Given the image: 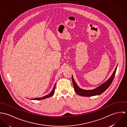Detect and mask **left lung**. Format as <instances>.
Returning <instances> with one entry per match:
<instances>
[{
  "mask_svg": "<svg viewBox=\"0 0 127 127\" xmlns=\"http://www.w3.org/2000/svg\"><path fill=\"white\" fill-rule=\"evenodd\" d=\"M117 67V66H116L112 74L107 81H106L105 83H104L99 87H97L96 88L91 90H83L80 88L77 85L76 83L75 82L74 79H73V77L72 75V80L74 90L76 92V93H77L78 95L82 96L90 97V96H93L95 95H98L102 94L109 88L110 85H111V84L112 83V81L115 76Z\"/></svg>",
  "mask_w": 127,
  "mask_h": 127,
  "instance_id": "8db88e82",
  "label": "left lung"
}]
</instances>
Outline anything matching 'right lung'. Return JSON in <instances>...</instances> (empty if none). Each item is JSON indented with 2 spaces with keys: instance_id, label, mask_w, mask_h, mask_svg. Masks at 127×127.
Here are the masks:
<instances>
[{
  "instance_id": "right-lung-1",
  "label": "right lung",
  "mask_w": 127,
  "mask_h": 127,
  "mask_svg": "<svg viewBox=\"0 0 127 127\" xmlns=\"http://www.w3.org/2000/svg\"><path fill=\"white\" fill-rule=\"evenodd\" d=\"M55 88H56V84H55L54 86V87H53V89L52 90V91H51V92L50 93H49L48 95H46L43 97H39V98H33V99H31V100H43V99H45L46 98H49L50 97L52 96L53 94H54V93L55 92Z\"/></svg>"
}]
</instances>
